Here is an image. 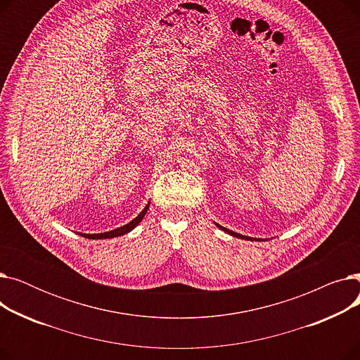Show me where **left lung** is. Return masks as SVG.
Here are the masks:
<instances>
[{
	"label": "left lung",
	"mask_w": 360,
	"mask_h": 360,
	"mask_svg": "<svg viewBox=\"0 0 360 360\" xmlns=\"http://www.w3.org/2000/svg\"><path fill=\"white\" fill-rule=\"evenodd\" d=\"M216 226H217V228H220L221 231H224V232H228L229 235H232V236H236V238H240V239H252V238H248V236H243V235H240V233H236V232H232V231H229V229H226V228H223V226H220V224H217L216 223Z\"/></svg>",
	"instance_id": "obj_1"
}]
</instances>
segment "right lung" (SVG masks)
<instances>
[{
	"mask_svg": "<svg viewBox=\"0 0 360 360\" xmlns=\"http://www.w3.org/2000/svg\"><path fill=\"white\" fill-rule=\"evenodd\" d=\"M147 209H148V204L144 207V210L134 219V220H131L128 224H125V226H121V228H118V229H115V231H110V232H105V233H91V235H89V233H80L82 236H84V238H87V239H108V238H115V236H121V235H125V233H128L129 231H132L136 228V226L143 220V217H144V214L147 213Z\"/></svg>",
	"mask_w": 360,
	"mask_h": 360,
	"instance_id": "obj_1",
	"label": "right lung"
}]
</instances>
